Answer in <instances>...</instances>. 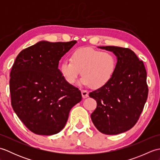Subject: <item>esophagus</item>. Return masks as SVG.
I'll list each match as a JSON object with an SVG mask.
<instances>
[{"instance_id":"1","label":"esophagus","mask_w":160,"mask_h":160,"mask_svg":"<svg viewBox=\"0 0 160 160\" xmlns=\"http://www.w3.org/2000/svg\"><path fill=\"white\" fill-rule=\"evenodd\" d=\"M81 93H82V96L84 99H85V98H87L88 96H89V93H88L85 90H82L81 91Z\"/></svg>"}]
</instances>
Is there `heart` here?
Masks as SVG:
<instances>
[{
    "label": "heart",
    "mask_w": 160,
    "mask_h": 160,
    "mask_svg": "<svg viewBox=\"0 0 160 160\" xmlns=\"http://www.w3.org/2000/svg\"><path fill=\"white\" fill-rule=\"evenodd\" d=\"M116 58L113 53L91 47H80L71 55V61L64 60L60 73L67 83L73 84L81 73L80 84L99 89L109 82L116 68Z\"/></svg>",
    "instance_id": "obj_1"
}]
</instances>
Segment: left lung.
<instances>
[{"label": "left lung", "instance_id": "left-lung-1", "mask_svg": "<svg viewBox=\"0 0 160 160\" xmlns=\"http://www.w3.org/2000/svg\"><path fill=\"white\" fill-rule=\"evenodd\" d=\"M99 47L113 52L118 61L109 82L89 93L97 102L91 118L98 131L116 135L133 127L140 118L148 93L147 71L143 61L130 49Z\"/></svg>", "mask_w": 160, "mask_h": 160}]
</instances>
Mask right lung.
Wrapping results in <instances>:
<instances>
[{
  "instance_id": "add662e5",
  "label": "right lung",
  "mask_w": 160,
  "mask_h": 160,
  "mask_svg": "<svg viewBox=\"0 0 160 160\" xmlns=\"http://www.w3.org/2000/svg\"><path fill=\"white\" fill-rule=\"evenodd\" d=\"M77 42L40 41L22 50L10 72L13 111L29 131L52 135L65 126L69 111L82 100L78 88L67 83L59 60Z\"/></svg>"
}]
</instances>
